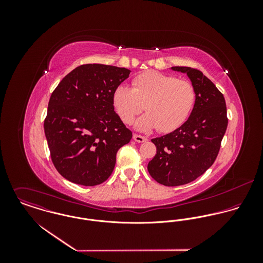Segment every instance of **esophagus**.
Returning <instances> with one entry per match:
<instances>
[{
    "instance_id": "esophagus-1",
    "label": "esophagus",
    "mask_w": 263,
    "mask_h": 263,
    "mask_svg": "<svg viewBox=\"0 0 263 263\" xmlns=\"http://www.w3.org/2000/svg\"><path fill=\"white\" fill-rule=\"evenodd\" d=\"M134 140H135L136 142H138V143H144V142H147V141H148V139H147L146 137L141 136V135H137V134L134 135Z\"/></svg>"
}]
</instances>
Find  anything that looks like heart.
Wrapping results in <instances>:
<instances>
[{
	"label": "heart",
	"mask_w": 263,
	"mask_h": 263,
	"mask_svg": "<svg viewBox=\"0 0 263 263\" xmlns=\"http://www.w3.org/2000/svg\"><path fill=\"white\" fill-rule=\"evenodd\" d=\"M196 101L193 84L174 76L148 71L133 79V88L120 85L113 92V104L124 123L130 124L144 108L148 111L138 119L136 127L171 133L180 127Z\"/></svg>",
	"instance_id": "1"
}]
</instances>
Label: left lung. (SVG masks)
<instances>
[{
    "label": "left lung",
    "mask_w": 263,
    "mask_h": 263,
    "mask_svg": "<svg viewBox=\"0 0 263 263\" xmlns=\"http://www.w3.org/2000/svg\"><path fill=\"white\" fill-rule=\"evenodd\" d=\"M172 70L187 74L196 90V101L180 127L152 140L157 153L148 171L165 186L184 185L202 175L216 161L228 126L225 98L215 84L190 67Z\"/></svg>",
    "instance_id": "8db88e82"
}]
</instances>
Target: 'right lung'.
I'll return each mask as SVG.
<instances>
[{
    "label": "right lung",
    "mask_w": 263,
    "mask_h": 263,
    "mask_svg": "<svg viewBox=\"0 0 263 263\" xmlns=\"http://www.w3.org/2000/svg\"><path fill=\"white\" fill-rule=\"evenodd\" d=\"M129 73L114 66L82 65L53 90L44 133L55 169L69 181L101 184L112 173L117 151L132 140L113 106V92Z\"/></svg>",
    "instance_id": "obj_1"
}]
</instances>
